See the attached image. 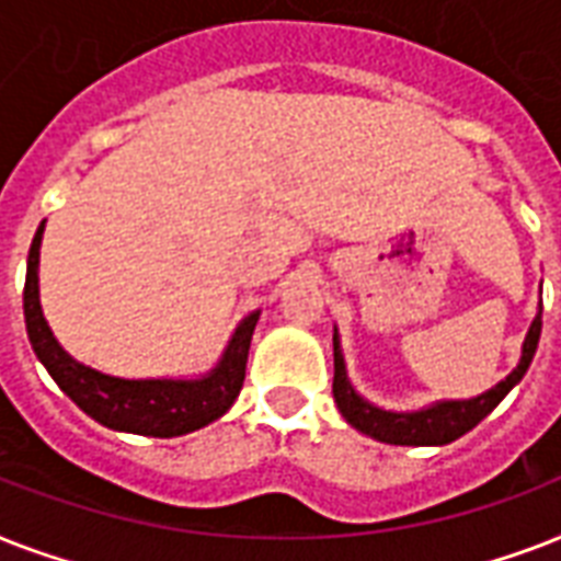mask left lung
Masks as SVG:
<instances>
[{
  "instance_id": "obj_1",
  "label": "left lung",
  "mask_w": 561,
  "mask_h": 561,
  "mask_svg": "<svg viewBox=\"0 0 561 561\" xmlns=\"http://www.w3.org/2000/svg\"><path fill=\"white\" fill-rule=\"evenodd\" d=\"M541 334V314L533 320L530 334L524 341L522 364L513 369V375H506V381L492 387L489 392L469 401H439L434 408L419 410V413H390V410L373 408L369 401H364L358 392L352 390L350 378H346V367H343L341 346H337V334H334V401L341 408L343 419L352 427H358L360 434L373 436L378 443L390 445H445L460 439L462 434H469L471 427L478 425L480 419H486L492 410L501 404L506 392L513 390L515 383L522 381L527 367H530L536 346H539Z\"/></svg>"
}]
</instances>
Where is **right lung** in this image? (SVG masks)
<instances>
[{
    "label": "right lung",
    "instance_id": "1",
    "mask_svg": "<svg viewBox=\"0 0 561 561\" xmlns=\"http://www.w3.org/2000/svg\"><path fill=\"white\" fill-rule=\"evenodd\" d=\"M39 241H43V224H39L28 250V271H25V290H22L25 329H28V341L37 352V358L43 360V367L87 416H92L104 427H113V431L169 439V436L192 434L232 408V401L238 399L241 383H244L247 355H250L259 311L238 325V332L232 334V341L224 352V360L206 378H197V381L110 378V375L95 373V369L69 358L60 350V343L51 337V329L43 320L37 297Z\"/></svg>",
    "mask_w": 561,
    "mask_h": 561
}]
</instances>
